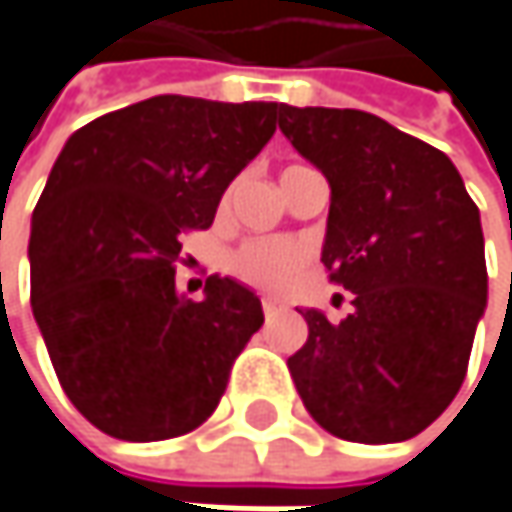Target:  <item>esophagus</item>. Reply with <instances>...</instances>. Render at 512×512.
I'll use <instances>...</instances> for the list:
<instances>
[{
    "mask_svg": "<svg viewBox=\"0 0 512 512\" xmlns=\"http://www.w3.org/2000/svg\"><path fill=\"white\" fill-rule=\"evenodd\" d=\"M284 310H286L284 304H278V301H272V298H266V301H263V316H266V321H269V318L281 316Z\"/></svg>",
    "mask_w": 512,
    "mask_h": 512,
    "instance_id": "34e87169",
    "label": "esophagus"
}]
</instances>
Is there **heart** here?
Returning <instances> with one entry per match:
<instances>
[{
  "instance_id": "b5f03b06",
  "label": "heart",
  "mask_w": 512,
  "mask_h": 512,
  "mask_svg": "<svg viewBox=\"0 0 512 512\" xmlns=\"http://www.w3.org/2000/svg\"><path fill=\"white\" fill-rule=\"evenodd\" d=\"M307 263H310V249L304 243L286 237H260V240H249L234 255L231 269L246 284L278 292L292 284Z\"/></svg>"
}]
</instances>
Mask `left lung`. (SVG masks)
I'll return each mask as SVG.
<instances>
[{"label":"left lung","mask_w":512,"mask_h":512,"mask_svg":"<svg viewBox=\"0 0 512 512\" xmlns=\"http://www.w3.org/2000/svg\"><path fill=\"white\" fill-rule=\"evenodd\" d=\"M278 127L330 185L321 263L353 292L336 324L301 310L292 382L342 440L420 435L455 400L487 310L481 214L446 153L371 112L281 104Z\"/></svg>","instance_id":"obj_1"}]
</instances>
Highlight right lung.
<instances>
[{"label":"right lung","instance_id":"right-lung-1","mask_svg":"<svg viewBox=\"0 0 512 512\" xmlns=\"http://www.w3.org/2000/svg\"><path fill=\"white\" fill-rule=\"evenodd\" d=\"M275 115L263 101L156 95L63 144L31 217V310L66 397L106 435L167 440L205 423L260 330L249 286L211 275L194 301L176 260Z\"/></svg>","mask_w":512,"mask_h":512}]
</instances>
